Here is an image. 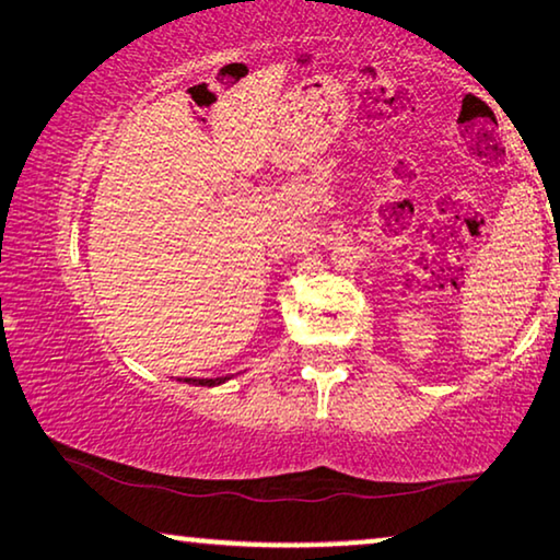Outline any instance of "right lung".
Listing matches in <instances>:
<instances>
[{"instance_id":"obj_1","label":"right lung","mask_w":560,"mask_h":560,"mask_svg":"<svg viewBox=\"0 0 560 560\" xmlns=\"http://www.w3.org/2000/svg\"><path fill=\"white\" fill-rule=\"evenodd\" d=\"M226 381H230V375H226V377H185V383H189V385H205V387L222 385Z\"/></svg>"}]
</instances>
